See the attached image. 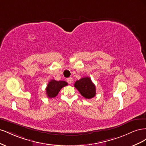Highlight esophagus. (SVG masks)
<instances>
[{"instance_id":"esophagus-1","label":"esophagus","mask_w":146,"mask_h":146,"mask_svg":"<svg viewBox=\"0 0 146 146\" xmlns=\"http://www.w3.org/2000/svg\"><path fill=\"white\" fill-rule=\"evenodd\" d=\"M67 82L68 83H69V84H71L72 82H73V79H72V77H69V78H67Z\"/></svg>"}]
</instances>
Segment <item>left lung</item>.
Instances as JSON below:
<instances>
[{"mask_svg":"<svg viewBox=\"0 0 146 146\" xmlns=\"http://www.w3.org/2000/svg\"><path fill=\"white\" fill-rule=\"evenodd\" d=\"M74 87L77 88L81 95L86 99H91L96 96V86L90 77H83L76 81Z\"/></svg>","mask_w":146,"mask_h":146,"instance_id":"obj_1","label":"left lung"}]
</instances>
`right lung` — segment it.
I'll use <instances>...</instances> for the list:
<instances>
[{
	"instance_id": "right-lung-1",
	"label": "right lung",
	"mask_w": 146,
	"mask_h": 146,
	"mask_svg": "<svg viewBox=\"0 0 146 146\" xmlns=\"http://www.w3.org/2000/svg\"><path fill=\"white\" fill-rule=\"evenodd\" d=\"M68 83L65 81H56L52 80L48 82L46 87V94L48 98H54L58 95L60 90L64 86L68 85Z\"/></svg>"
}]
</instances>
